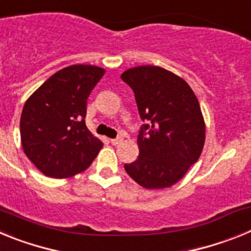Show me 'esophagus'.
I'll return each mask as SVG.
<instances>
[{"mask_svg": "<svg viewBox=\"0 0 251 251\" xmlns=\"http://www.w3.org/2000/svg\"><path fill=\"white\" fill-rule=\"evenodd\" d=\"M121 142H122V137H118V138H112V139H110V143H112L113 146L119 145Z\"/></svg>", "mask_w": 251, "mask_h": 251, "instance_id": "obj_1", "label": "esophagus"}]
</instances>
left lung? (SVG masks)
Listing matches in <instances>:
<instances>
[{"instance_id":"1","label":"left lung","mask_w":251,"mask_h":251,"mask_svg":"<svg viewBox=\"0 0 251 251\" xmlns=\"http://www.w3.org/2000/svg\"><path fill=\"white\" fill-rule=\"evenodd\" d=\"M132 88L142 124L139 156L124 170L146 188H166L197 162L205 143L200 104L182 77L159 66H137L122 74Z\"/></svg>"}]
</instances>
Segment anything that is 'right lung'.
<instances>
[{
  "label": "right lung",
  "instance_id": "add662e5",
  "mask_svg": "<svg viewBox=\"0 0 251 251\" xmlns=\"http://www.w3.org/2000/svg\"><path fill=\"white\" fill-rule=\"evenodd\" d=\"M103 74L98 66H68L26 100L20 121L22 148L45 176H74L98 156L103 143L84 119L86 99Z\"/></svg>",
  "mask_w": 251,
  "mask_h": 251
}]
</instances>
